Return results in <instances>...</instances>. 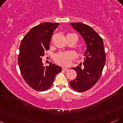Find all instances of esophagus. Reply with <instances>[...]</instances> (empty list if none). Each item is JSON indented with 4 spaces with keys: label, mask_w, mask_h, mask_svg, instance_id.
<instances>
[{
    "label": "esophagus",
    "mask_w": 123,
    "mask_h": 123,
    "mask_svg": "<svg viewBox=\"0 0 123 123\" xmlns=\"http://www.w3.org/2000/svg\"><path fill=\"white\" fill-rule=\"evenodd\" d=\"M62 70L66 72V71H68V69L66 68H62Z\"/></svg>",
    "instance_id": "34e87169"
}]
</instances>
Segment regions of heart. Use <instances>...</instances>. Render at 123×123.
I'll return each instance as SVG.
<instances>
[{
    "instance_id": "1",
    "label": "heart",
    "mask_w": 123,
    "mask_h": 123,
    "mask_svg": "<svg viewBox=\"0 0 123 123\" xmlns=\"http://www.w3.org/2000/svg\"><path fill=\"white\" fill-rule=\"evenodd\" d=\"M74 58V54L69 52L58 53L54 56V61L58 64L62 66H68L70 61Z\"/></svg>"
}]
</instances>
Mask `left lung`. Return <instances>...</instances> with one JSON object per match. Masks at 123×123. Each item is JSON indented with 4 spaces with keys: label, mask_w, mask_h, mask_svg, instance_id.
<instances>
[{
    "label": "left lung",
    "mask_w": 123,
    "mask_h": 123,
    "mask_svg": "<svg viewBox=\"0 0 123 123\" xmlns=\"http://www.w3.org/2000/svg\"><path fill=\"white\" fill-rule=\"evenodd\" d=\"M70 24L80 33L87 47L84 54V68L77 66L72 68L76 71L77 76L70 81V86L77 92H84L92 88L102 74L106 62L104 42L91 26L80 22Z\"/></svg>",
    "instance_id": "left-lung-1"
}]
</instances>
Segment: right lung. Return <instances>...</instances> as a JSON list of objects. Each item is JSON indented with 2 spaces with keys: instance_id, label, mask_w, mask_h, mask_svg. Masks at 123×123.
Masks as SVG:
<instances>
[{
  "instance_id": "1",
  "label": "right lung",
  "mask_w": 123,
  "mask_h": 123,
  "mask_svg": "<svg viewBox=\"0 0 123 123\" xmlns=\"http://www.w3.org/2000/svg\"><path fill=\"white\" fill-rule=\"evenodd\" d=\"M59 25L40 24L32 28L21 42L18 64L21 74L28 85L37 91L50 88L55 76L62 70L61 66L51 62L44 66L42 58L49 50L51 38Z\"/></svg>"
}]
</instances>
